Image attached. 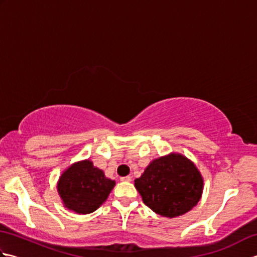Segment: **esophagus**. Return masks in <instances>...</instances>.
<instances>
[{"label":"esophagus","instance_id":"esophagus-1","mask_svg":"<svg viewBox=\"0 0 257 257\" xmlns=\"http://www.w3.org/2000/svg\"><path fill=\"white\" fill-rule=\"evenodd\" d=\"M120 181H122V182H130V181H132V177H130V176L122 177V178H120Z\"/></svg>","mask_w":257,"mask_h":257}]
</instances>
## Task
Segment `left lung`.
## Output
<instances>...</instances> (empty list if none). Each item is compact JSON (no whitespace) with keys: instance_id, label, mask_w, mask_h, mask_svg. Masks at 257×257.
I'll use <instances>...</instances> for the list:
<instances>
[{"instance_id":"1","label":"left lung","mask_w":257,"mask_h":257,"mask_svg":"<svg viewBox=\"0 0 257 257\" xmlns=\"http://www.w3.org/2000/svg\"><path fill=\"white\" fill-rule=\"evenodd\" d=\"M144 203L157 214L176 217L189 212L200 201L203 178L188 158L170 154L150 162L135 180Z\"/></svg>"}]
</instances>
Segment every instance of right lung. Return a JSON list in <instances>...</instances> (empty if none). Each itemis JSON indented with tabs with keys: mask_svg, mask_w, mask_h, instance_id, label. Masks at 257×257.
Returning a JSON list of instances; mask_svg holds the SVG:
<instances>
[{
	"mask_svg": "<svg viewBox=\"0 0 257 257\" xmlns=\"http://www.w3.org/2000/svg\"><path fill=\"white\" fill-rule=\"evenodd\" d=\"M116 182L105 177L90 160L76 162L63 172L57 191L65 207L78 214L96 211L108 198Z\"/></svg>",
	"mask_w": 257,
	"mask_h": 257,
	"instance_id": "add662e5",
	"label": "right lung"
}]
</instances>
